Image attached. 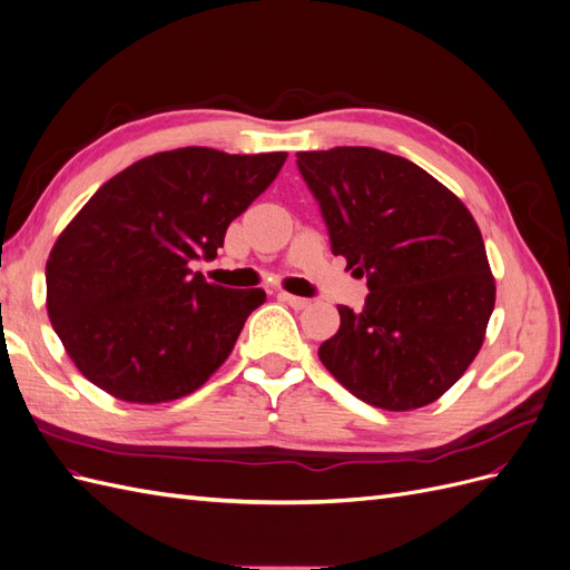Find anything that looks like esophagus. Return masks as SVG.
<instances>
[{
  "mask_svg": "<svg viewBox=\"0 0 570 570\" xmlns=\"http://www.w3.org/2000/svg\"><path fill=\"white\" fill-rule=\"evenodd\" d=\"M278 299L281 302H285V304H289L292 308H297V312H302V308H306L308 304V299H304V297H295V295H287V292H278Z\"/></svg>",
  "mask_w": 570,
  "mask_h": 570,
  "instance_id": "1",
  "label": "esophagus"
}]
</instances>
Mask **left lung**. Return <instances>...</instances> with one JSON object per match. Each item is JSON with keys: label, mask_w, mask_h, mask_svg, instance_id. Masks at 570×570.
<instances>
[{"label": "left lung", "mask_w": 570, "mask_h": 570, "mask_svg": "<svg viewBox=\"0 0 570 570\" xmlns=\"http://www.w3.org/2000/svg\"><path fill=\"white\" fill-rule=\"evenodd\" d=\"M331 249L366 278L361 312L318 356L358 400L387 411L435 402L482 347L494 278L471 212L440 180L373 147L299 151Z\"/></svg>", "instance_id": "obj_1"}]
</instances>
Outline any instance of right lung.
<instances>
[{
  "instance_id": "1",
  "label": "right lung",
  "mask_w": 570,
  "mask_h": 570,
  "mask_svg": "<svg viewBox=\"0 0 570 570\" xmlns=\"http://www.w3.org/2000/svg\"><path fill=\"white\" fill-rule=\"evenodd\" d=\"M285 151H159L101 185L47 262V314L90 383L124 402L180 400L228 358L264 289L204 281L230 223Z\"/></svg>"
}]
</instances>
